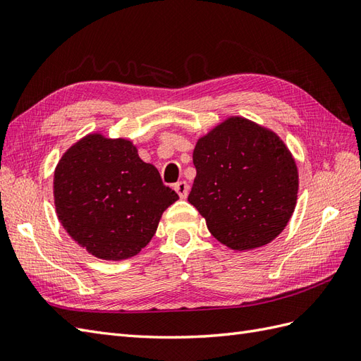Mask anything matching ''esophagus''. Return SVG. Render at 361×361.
<instances>
[{
	"label": "esophagus",
	"mask_w": 361,
	"mask_h": 361,
	"mask_svg": "<svg viewBox=\"0 0 361 361\" xmlns=\"http://www.w3.org/2000/svg\"><path fill=\"white\" fill-rule=\"evenodd\" d=\"M189 189H190V188H189V184H188L186 181H180V183L175 184V192L178 193L180 198H188Z\"/></svg>",
	"instance_id": "1"
}]
</instances>
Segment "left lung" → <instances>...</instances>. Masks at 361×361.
I'll list each match as a JSON object with an SVG mask.
<instances>
[{"mask_svg": "<svg viewBox=\"0 0 361 361\" xmlns=\"http://www.w3.org/2000/svg\"><path fill=\"white\" fill-rule=\"evenodd\" d=\"M189 202L209 232L232 250H253L279 236L293 215L298 166L271 129L232 116L198 138Z\"/></svg>", "mask_w": 361, "mask_h": 361, "instance_id": "obj_1", "label": "left lung"}]
</instances>
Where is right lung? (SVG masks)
<instances>
[{"instance_id": "add662e5", "label": "right lung", "mask_w": 361, "mask_h": 361, "mask_svg": "<svg viewBox=\"0 0 361 361\" xmlns=\"http://www.w3.org/2000/svg\"><path fill=\"white\" fill-rule=\"evenodd\" d=\"M62 227L88 253L122 261L149 244L163 212L178 200L128 138L88 134L62 155L53 178Z\"/></svg>"}]
</instances>
